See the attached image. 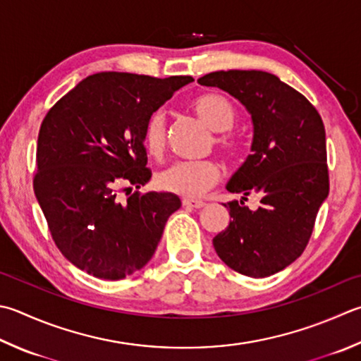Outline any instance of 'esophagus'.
Instances as JSON below:
<instances>
[{"label":"esophagus","instance_id":"34e87169","mask_svg":"<svg viewBox=\"0 0 361 361\" xmlns=\"http://www.w3.org/2000/svg\"><path fill=\"white\" fill-rule=\"evenodd\" d=\"M182 206L185 207H192V209H201L206 206V202L201 200H182Z\"/></svg>","mask_w":361,"mask_h":361}]
</instances>
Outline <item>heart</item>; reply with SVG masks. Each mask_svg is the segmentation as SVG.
<instances>
[{
	"label": "heart",
	"mask_w": 361,
	"mask_h": 361,
	"mask_svg": "<svg viewBox=\"0 0 361 361\" xmlns=\"http://www.w3.org/2000/svg\"><path fill=\"white\" fill-rule=\"evenodd\" d=\"M190 108L210 130L214 142L224 152L237 151L235 140L228 133L235 122V108L226 96L219 92H206L190 102ZM142 142L151 155H160L166 142V119L161 111L147 116L142 127ZM220 179V168L214 160H182L157 176V185L163 192L180 196H200L214 187Z\"/></svg>",
	"instance_id": "b5f03b06"
}]
</instances>
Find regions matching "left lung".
<instances>
[{"label": "left lung", "mask_w": 361, "mask_h": 361, "mask_svg": "<svg viewBox=\"0 0 361 361\" xmlns=\"http://www.w3.org/2000/svg\"><path fill=\"white\" fill-rule=\"evenodd\" d=\"M198 83L229 92L253 121L251 154L226 185L242 201L224 204L231 221L214 237V248L239 274L270 276L303 253L329 196L322 118L303 94L269 72L219 71ZM251 192L260 196L256 211L244 206Z\"/></svg>", "instance_id": "obj_1"}]
</instances>
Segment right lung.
Masks as SVG:
<instances>
[{
	"mask_svg": "<svg viewBox=\"0 0 361 361\" xmlns=\"http://www.w3.org/2000/svg\"><path fill=\"white\" fill-rule=\"evenodd\" d=\"M192 77L154 78L100 72L73 87L42 121L34 193L50 234L75 267L122 280L151 261L169 215L173 193L122 192L151 179L142 142L147 116Z\"/></svg>",
	"mask_w": 361,
	"mask_h": 361,
	"instance_id": "add662e5",
	"label": "right lung"
}]
</instances>
